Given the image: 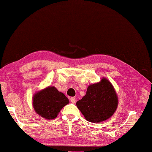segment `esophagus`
<instances>
[{"instance_id":"esophagus-1","label":"esophagus","mask_w":152,"mask_h":152,"mask_svg":"<svg viewBox=\"0 0 152 152\" xmlns=\"http://www.w3.org/2000/svg\"><path fill=\"white\" fill-rule=\"evenodd\" d=\"M70 102L72 103H75L76 102V98H74V97H72L70 98Z\"/></svg>"}]
</instances>
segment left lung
<instances>
[{
    "instance_id": "8db88e82",
    "label": "left lung",
    "mask_w": 152,
    "mask_h": 152,
    "mask_svg": "<svg viewBox=\"0 0 152 152\" xmlns=\"http://www.w3.org/2000/svg\"><path fill=\"white\" fill-rule=\"evenodd\" d=\"M118 104V96L108 80L103 78L98 83L90 85L86 95L76 106L88 122L98 123L114 114Z\"/></svg>"
}]
</instances>
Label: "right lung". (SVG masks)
<instances>
[{
  "instance_id": "add662e5",
  "label": "right lung",
  "mask_w": 152,
  "mask_h": 152,
  "mask_svg": "<svg viewBox=\"0 0 152 152\" xmlns=\"http://www.w3.org/2000/svg\"><path fill=\"white\" fill-rule=\"evenodd\" d=\"M69 103L64 94L54 86H48L33 96V107L41 117L52 120L57 117L60 110Z\"/></svg>"
}]
</instances>
